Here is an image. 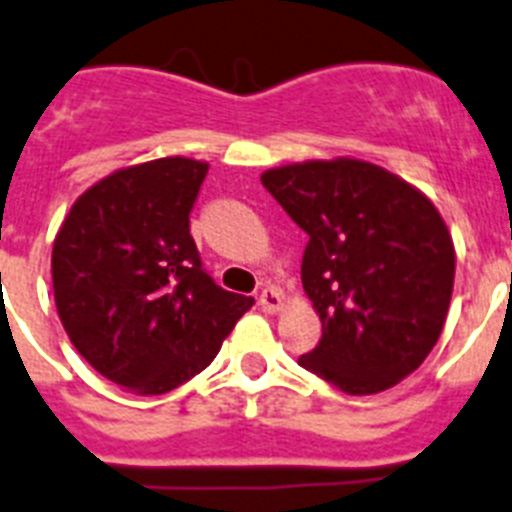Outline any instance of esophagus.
<instances>
[{"mask_svg":"<svg viewBox=\"0 0 512 512\" xmlns=\"http://www.w3.org/2000/svg\"><path fill=\"white\" fill-rule=\"evenodd\" d=\"M262 311H268V314H278L283 309V293L278 288H265L260 293V299H257Z\"/></svg>","mask_w":512,"mask_h":512,"instance_id":"esophagus-1","label":"esophagus"}]
</instances>
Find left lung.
Instances as JSON below:
<instances>
[{
	"instance_id": "obj_1",
	"label": "left lung",
	"mask_w": 512,
	"mask_h": 512,
	"mask_svg": "<svg viewBox=\"0 0 512 512\" xmlns=\"http://www.w3.org/2000/svg\"><path fill=\"white\" fill-rule=\"evenodd\" d=\"M260 180L309 234L301 283L322 340L301 366L353 397L399 384L428 358L451 304L456 250L438 208L353 157L283 164Z\"/></svg>"
}]
</instances>
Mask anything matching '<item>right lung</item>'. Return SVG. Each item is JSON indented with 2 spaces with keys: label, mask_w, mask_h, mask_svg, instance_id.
I'll list each match as a JSON object with an SVG mask.
<instances>
[{
  "label": "right lung",
  "mask_w": 512,
  "mask_h": 512,
  "mask_svg": "<svg viewBox=\"0 0 512 512\" xmlns=\"http://www.w3.org/2000/svg\"><path fill=\"white\" fill-rule=\"evenodd\" d=\"M208 162L164 157L97 180L53 239V299L71 345L141 397L201 373L255 299L203 270L190 211Z\"/></svg>",
  "instance_id": "obj_1"
}]
</instances>
